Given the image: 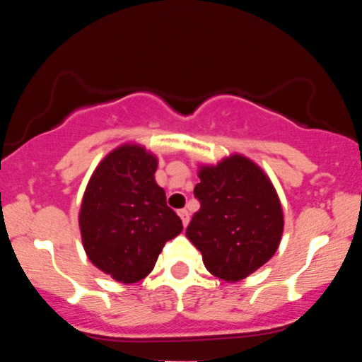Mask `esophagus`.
<instances>
[{"label":"esophagus","instance_id":"34e87169","mask_svg":"<svg viewBox=\"0 0 362 362\" xmlns=\"http://www.w3.org/2000/svg\"><path fill=\"white\" fill-rule=\"evenodd\" d=\"M178 216H180L182 224H184V226H187V224H189V221H190L189 211H187V209H180V211H178Z\"/></svg>","mask_w":362,"mask_h":362}]
</instances>
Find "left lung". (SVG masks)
Listing matches in <instances>:
<instances>
[{
    "mask_svg": "<svg viewBox=\"0 0 362 362\" xmlns=\"http://www.w3.org/2000/svg\"><path fill=\"white\" fill-rule=\"evenodd\" d=\"M194 195L201 209L187 238L213 276L236 282L262 267L279 248L284 214L271 178L243 155L202 165Z\"/></svg>",
    "mask_w": 362,
    "mask_h": 362,
    "instance_id": "1",
    "label": "left lung"
}]
</instances>
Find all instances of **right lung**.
<instances>
[{
  "label": "right lung",
  "instance_id": "1",
  "mask_svg": "<svg viewBox=\"0 0 362 362\" xmlns=\"http://www.w3.org/2000/svg\"><path fill=\"white\" fill-rule=\"evenodd\" d=\"M156 168L153 153L126 143L98 163L83 194L80 231L86 255L122 284L144 279L165 243L184 230L156 184Z\"/></svg>",
  "mask_w": 362,
  "mask_h": 362
}]
</instances>
